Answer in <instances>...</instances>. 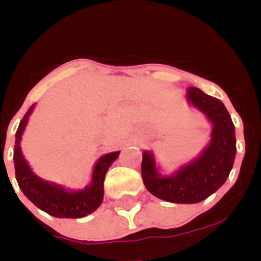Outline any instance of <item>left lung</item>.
Wrapping results in <instances>:
<instances>
[{
  "label": "left lung",
  "instance_id": "8db88e82",
  "mask_svg": "<svg viewBox=\"0 0 261 261\" xmlns=\"http://www.w3.org/2000/svg\"><path fill=\"white\" fill-rule=\"evenodd\" d=\"M188 104L211 124L206 147L170 174L155 163L152 151H143L141 173L143 184L152 195L174 203H196L217 191L228 178L236 158V130L224 104L196 87H189Z\"/></svg>",
  "mask_w": 261,
  "mask_h": 261
}]
</instances>
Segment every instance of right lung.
I'll return each mask as SVG.
<instances>
[{
  "label": "right lung",
  "instance_id": "1",
  "mask_svg": "<svg viewBox=\"0 0 261 261\" xmlns=\"http://www.w3.org/2000/svg\"><path fill=\"white\" fill-rule=\"evenodd\" d=\"M35 104L23 116L16 133L14 145V169L20 190L41 211L59 218H80L92 214L103 202L104 178L109 167L119 157L120 151L100 155L94 163L91 182L85 189H68L64 185L41 179L33 169L22 153L20 141Z\"/></svg>",
  "mask_w": 261,
  "mask_h": 261
}]
</instances>
